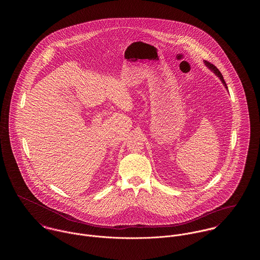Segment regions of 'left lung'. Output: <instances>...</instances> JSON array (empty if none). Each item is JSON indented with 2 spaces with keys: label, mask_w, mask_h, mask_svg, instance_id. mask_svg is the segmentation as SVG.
I'll use <instances>...</instances> for the list:
<instances>
[{
  "label": "left lung",
  "mask_w": 260,
  "mask_h": 260,
  "mask_svg": "<svg viewBox=\"0 0 260 260\" xmlns=\"http://www.w3.org/2000/svg\"><path fill=\"white\" fill-rule=\"evenodd\" d=\"M205 63H206V65L210 68V70H211V71H213V73H215V75H216V76L221 80L223 85H224L225 87L227 88V85H226V83H225V81H224V79H223V76L222 74L220 73V71H219V70H218V69H217V68H216L212 63H210V62L209 61H205Z\"/></svg>",
  "instance_id": "1"
}]
</instances>
